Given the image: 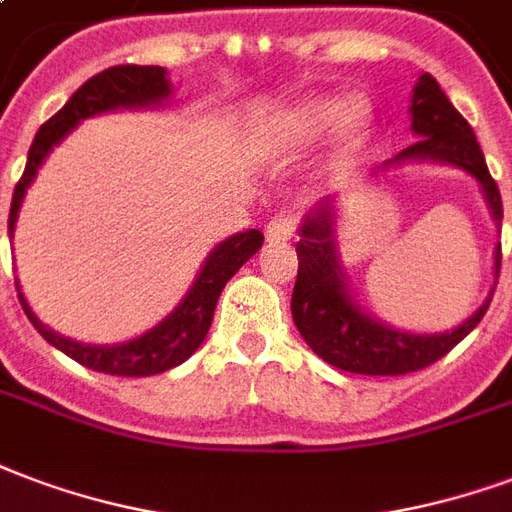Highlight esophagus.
I'll return each instance as SVG.
<instances>
[{"mask_svg": "<svg viewBox=\"0 0 512 512\" xmlns=\"http://www.w3.org/2000/svg\"><path fill=\"white\" fill-rule=\"evenodd\" d=\"M295 227H298V217L295 214H276L271 222L266 225L268 241H287V238L295 236Z\"/></svg>", "mask_w": 512, "mask_h": 512, "instance_id": "34e87169", "label": "esophagus"}]
</instances>
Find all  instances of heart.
<instances>
[{"label": "heart", "mask_w": 512, "mask_h": 512, "mask_svg": "<svg viewBox=\"0 0 512 512\" xmlns=\"http://www.w3.org/2000/svg\"><path fill=\"white\" fill-rule=\"evenodd\" d=\"M347 119V105L342 100H309L285 116V135L298 146L323 140ZM363 135V113H352L344 124V146L355 149Z\"/></svg>", "instance_id": "heart-1"}]
</instances>
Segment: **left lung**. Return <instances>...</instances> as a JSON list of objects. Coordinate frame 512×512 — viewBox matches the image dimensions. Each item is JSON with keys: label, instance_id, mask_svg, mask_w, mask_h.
<instances>
[{"label": "left lung", "instance_id": "1", "mask_svg": "<svg viewBox=\"0 0 512 512\" xmlns=\"http://www.w3.org/2000/svg\"><path fill=\"white\" fill-rule=\"evenodd\" d=\"M412 132L418 140L399 151L393 162L404 160H437L464 168L469 176L480 181L486 192L488 208L494 219H502V198L497 181L491 179L486 157L469 121L453 108V102L439 89V83L429 73L420 75L412 94ZM385 168V165H382ZM333 203L323 200L301 225L298 252V276L293 287V320L304 342L312 347L325 363L352 374H372V377H399V374L426 369L439 358H445L480 317L486 314L491 298L478 312L461 323L456 331L437 336H415V333L393 331L363 314L344 287L342 268L336 260L333 244ZM497 276L502 268V249H497ZM494 295V293H491Z\"/></svg>", "mask_w": 512, "mask_h": 512}]
</instances>
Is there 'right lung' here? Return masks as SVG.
<instances>
[{"mask_svg": "<svg viewBox=\"0 0 512 512\" xmlns=\"http://www.w3.org/2000/svg\"><path fill=\"white\" fill-rule=\"evenodd\" d=\"M170 94V83L165 78L162 67H140V64H116L102 70L94 78L83 83L81 89L64 102V108L54 113L45 121L43 127L34 135L32 149H29V160H26L24 176L18 179L13 192V203H10V219H7V230L13 238L15 217L18 208L26 195V187L32 184L37 176V168L43 165L48 151L54 149L56 143L73 130L81 119H89L94 113L113 111V108H135V105H151V102L165 100ZM263 246V233L260 230H246L236 233L208 255L206 266L195 279V285L181 301L179 309L165 317L160 325H154L149 333H143L138 339L127 344H113V347H94V344H81L73 339H64L51 328H45L32 309L26 306L24 295L18 293V301L24 306L29 323L37 328L45 342L54 344L56 350L70 355L86 369L102 374H116V377H149V374L168 372L173 366H179L198 350L203 339H206L211 320H214V309H217L219 293L227 285V279L236 274L238 268L244 266L249 257L255 255ZM18 285V282H15Z\"/></svg>", "mask_w": 512, "mask_h": 512, "instance_id": "obj_1", "label": "right lung"}]
</instances>
